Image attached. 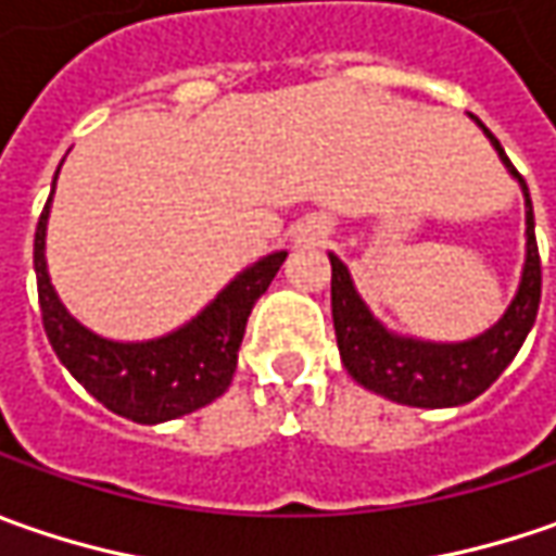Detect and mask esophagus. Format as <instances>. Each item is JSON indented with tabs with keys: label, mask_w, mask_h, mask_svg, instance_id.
Returning <instances> with one entry per match:
<instances>
[{
	"label": "esophagus",
	"mask_w": 556,
	"mask_h": 556,
	"mask_svg": "<svg viewBox=\"0 0 556 556\" xmlns=\"http://www.w3.org/2000/svg\"><path fill=\"white\" fill-rule=\"evenodd\" d=\"M325 238H328V225L318 223V219H309V223H303L293 228V241H296L300 247L321 244Z\"/></svg>",
	"instance_id": "1"
}]
</instances>
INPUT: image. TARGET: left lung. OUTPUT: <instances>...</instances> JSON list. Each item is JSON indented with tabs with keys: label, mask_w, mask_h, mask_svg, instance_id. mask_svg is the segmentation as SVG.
I'll return each instance as SVG.
<instances>
[{
	"label": "left lung",
	"mask_w": 556,
	"mask_h": 556,
	"mask_svg": "<svg viewBox=\"0 0 556 556\" xmlns=\"http://www.w3.org/2000/svg\"><path fill=\"white\" fill-rule=\"evenodd\" d=\"M473 123L485 132L489 144L498 151V161L517 179L526 201L523 275H520L510 306L489 331L460 340V343H433V340L390 331L355 290L346 263L328 253L333 333H337V350L343 358V368L365 390L399 405H412V408H455L485 393L514 362V355L520 353L526 333L532 331L535 315H539L542 263H539V244H535V216H532L529 188L523 176L514 169V163L507 161L498 139L477 117Z\"/></svg>",
	"instance_id": "1"
}]
</instances>
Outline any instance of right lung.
I'll return each instance as SVG.
<instances>
[{
	"label": "right lung",
	"mask_w": 556,
	"mask_h": 556,
	"mask_svg": "<svg viewBox=\"0 0 556 556\" xmlns=\"http://www.w3.org/2000/svg\"><path fill=\"white\" fill-rule=\"evenodd\" d=\"M58 182V173H54ZM52 182V194H54ZM52 194L36 225L33 268L42 325L54 355L98 402L136 424H163L191 415L228 390L250 309L271 285L288 250H275L238 271L182 328L154 340H111L86 328L61 303L46 263V228Z\"/></svg>",
	"instance_id": "1"
}]
</instances>
